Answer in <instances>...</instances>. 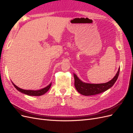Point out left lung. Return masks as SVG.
Returning <instances> with one entry per match:
<instances>
[{
  "mask_svg": "<svg viewBox=\"0 0 133 133\" xmlns=\"http://www.w3.org/2000/svg\"><path fill=\"white\" fill-rule=\"evenodd\" d=\"M119 71L120 68H119L117 73L113 79H112L109 82L103 84H89L83 83L77 77V76L74 74L75 87L76 90L80 94L83 95H93L102 93L109 89L114 85L118 78Z\"/></svg>",
  "mask_w": 133,
  "mask_h": 133,
  "instance_id": "1",
  "label": "left lung"
}]
</instances>
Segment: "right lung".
<instances>
[{"label": "right lung", "mask_w": 133, "mask_h": 133, "mask_svg": "<svg viewBox=\"0 0 133 133\" xmlns=\"http://www.w3.org/2000/svg\"><path fill=\"white\" fill-rule=\"evenodd\" d=\"M12 83H13L14 87L18 91L22 92V93H24V94L28 95H30V96H40V95H43L45 94L46 92H47L48 90H49V89H50V88L51 85V83H50L49 85H48L46 87L44 88H43V89H42L41 90H24V89H21V88H19L17 86H16L13 82H12Z\"/></svg>", "instance_id": "right-lung-1"}]
</instances>
